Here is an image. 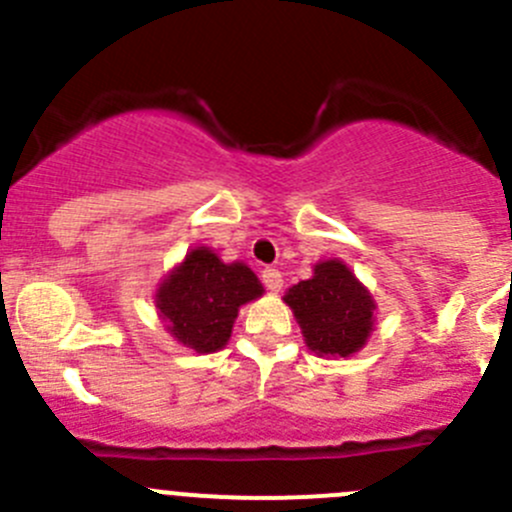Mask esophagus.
Here are the masks:
<instances>
[{
    "label": "esophagus",
    "mask_w": 512,
    "mask_h": 512,
    "mask_svg": "<svg viewBox=\"0 0 512 512\" xmlns=\"http://www.w3.org/2000/svg\"><path fill=\"white\" fill-rule=\"evenodd\" d=\"M262 282H265V287L270 289V292H280L282 285H285V280H282V275L275 267H265V270H262Z\"/></svg>",
    "instance_id": "esophagus-1"
}]
</instances>
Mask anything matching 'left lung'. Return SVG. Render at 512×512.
Segmentation results:
<instances>
[{"mask_svg":"<svg viewBox=\"0 0 512 512\" xmlns=\"http://www.w3.org/2000/svg\"><path fill=\"white\" fill-rule=\"evenodd\" d=\"M304 342L319 356H349L364 347L371 332L374 299L339 260L319 262L312 280L285 294Z\"/></svg>","mask_w":512,"mask_h":512,"instance_id":"obj_1","label":"left lung"}]
</instances>
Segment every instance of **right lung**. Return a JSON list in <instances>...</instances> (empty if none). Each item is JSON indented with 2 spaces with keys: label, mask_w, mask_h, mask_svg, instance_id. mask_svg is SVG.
<instances>
[{
  "label": "right lung",
  "mask_w": 512,
  "mask_h": 512,
  "mask_svg": "<svg viewBox=\"0 0 512 512\" xmlns=\"http://www.w3.org/2000/svg\"><path fill=\"white\" fill-rule=\"evenodd\" d=\"M260 294L262 285L250 267L225 265L208 247H198L163 282L158 309L178 342L195 352H218L230 339L240 304Z\"/></svg>",
  "instance_id": "1"
}]
</instances>
